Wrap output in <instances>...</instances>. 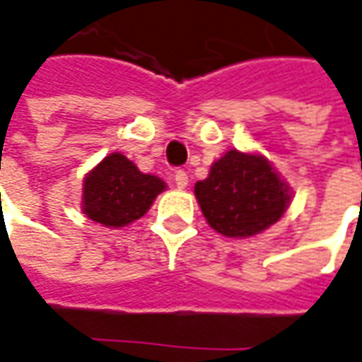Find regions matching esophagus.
<instances>
[{
	"mask_svg": "<svg viewBox=\"0 0 362 362\" xmlns=\"http://www.w3.org/2000/svg\"><path fill=\"white\" fill-rule=\"evenodd\" d=\"M174 182H176V186H178L180 190H184V188L188 186V174L184 170H176V174H174Z\"/></svg>",
	"mask_w": 362,
	"mask_h": 362,
	"instance_id": "1",
	"label": "esophagus"
}]
</instances>
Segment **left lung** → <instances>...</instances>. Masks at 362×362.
<instances>
[{"label":"left lung","instance_id":"1","mask_svg":"<svg viewBox=\"0 0 362 362\" xmlns=\"http://www.w3.org/2000/svg\"><path fill=\"white\" fill-rule=\"evenodd\" d=\"M210 228L226 238H252L272 228L291 202V188L257 152L228 150L194 186Z\"/></svg>","mask_w":362,"mask_h":362}]
</instances>
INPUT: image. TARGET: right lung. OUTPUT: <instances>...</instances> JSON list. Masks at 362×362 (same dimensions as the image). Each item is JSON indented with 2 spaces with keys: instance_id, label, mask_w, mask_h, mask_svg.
<instances>
[{
  "instance_id": "right-lung-1",
  "label": "right lung",
  "mask_w": 362,
  "mask_h": 362,
  "mask_svg": "<svg viewBox=\"0 0 362 362\" xmlns=\"http://www.w3.org/2000/svg\"><path fill=\"white\" fill-rule=\"evenodd\" d=\"M166 182L144 174L124 154L112 152L83 180L81 208L88 220L105 228H124L148 212Z\"/></svg>"
}]
</instances>
